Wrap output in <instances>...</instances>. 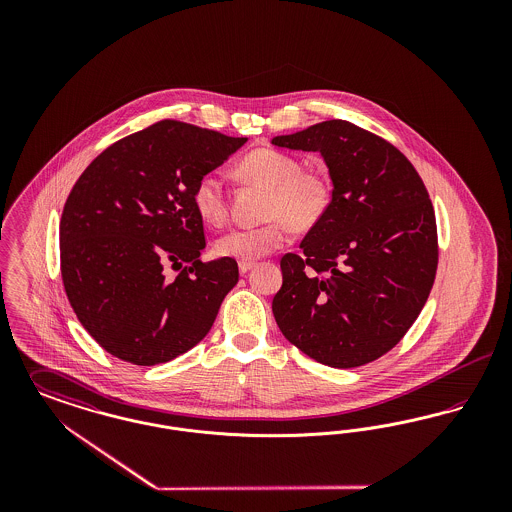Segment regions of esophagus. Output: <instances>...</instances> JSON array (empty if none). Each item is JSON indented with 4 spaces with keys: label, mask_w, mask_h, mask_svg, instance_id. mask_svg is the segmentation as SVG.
I'll use <instances>...</instances> for the list:
<instances>
[{
    "label": "esophagus",
    "mask_w": 512,
    "mask_h": 512,
    "mask_svg": "<svg viewBox=\"0 0 512 512\" xmlns=\"http://www.w3.org/2000/svg\"><path fill=\"white\" fill-rule=\"evenodd\" d=\"M238 267H240V272L245 274V272H249L251 268L255 267V261H240Z\"/></svg>",
    "instance_id": "1"
}]
</instances>
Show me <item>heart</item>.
I'll list each match as a JSON object with an SVG mask.
<instances>
[{"instance_id":"heart-1","label":"heart","mask_w":512,"mask_h":512,"mask_svg":"<svg viewBox=\"0 0 512 512\" xmlns=\"http://www.w3.org/2000/svg\"><path fill=\"white\" fill-rule=\"evenodd\" d=\"M238 176L268 188L263 226L234 228L215 244L219 257L255 261L290 242V230H309L322 219L332 201V184L320 169H305L286 151L259 147L245 155L236 167ZM199 219L209 226H222L228 219V192L222 176L207 172L192 194Z\"/></svg>"}]
</instances>
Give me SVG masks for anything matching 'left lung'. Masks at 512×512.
I'll use <instances>...</instances> for the list:
<instances>
[{"instance_id": "1", "label": "left lung", "mask_w": 512, "mask_h": 512, "mask_svg": "<svg viewBox=\"0 0 512 512\" xmlns=\"http://www.w3.org/2000/svg\"><path fill=\"white\" fill-rule=\"evenodd\" d=\"M272 144L318 151L334 184L301 253L280 261L272 313L286 340L322 365L355 368L395 347L438 270V226L413 163L353 122H318Z\"/></svg>"}]
</instances>
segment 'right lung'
<instances>
[{
  "mask_svg": "<svg viewBox=\"0 0 512 512\" xmlns=\"http://www.w3.org/2000/svg\"><path fill=\"white\" fill-rule=\"evenodd\" d=\"M245 142L165 119L107 147L76 180L59 226L63 286L113 357L161 365L211 330L240 272L228 257L199 259L205 232L192 194Z\"/></svg>",
  "mask_w": 512,
  "mask_h": 512,
  "instance_id": "right-lung-1",
  "label": "right lung"
}]
</instances>
